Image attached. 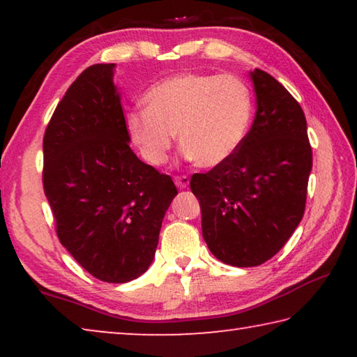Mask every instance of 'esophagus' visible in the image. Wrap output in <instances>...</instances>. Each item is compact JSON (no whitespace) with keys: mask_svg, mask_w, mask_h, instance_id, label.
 I'll list each match as a JSON object with an SVG mask.
<instances>
[{"mask_svg":"<svg viewBox=\"0 0 357 357\" xmlns=\"http://www.w3.org/2000/svg\"><path fill=\"white\" fill-rule=\"evenodd\" d=\"M190 179L189 176H176L174 178V184H176L179 189H185V187H189Z\"/></svg>","mask_w":357,"mask_h":357,"instance_id":"1","label":"esophagus"}]
</instances>
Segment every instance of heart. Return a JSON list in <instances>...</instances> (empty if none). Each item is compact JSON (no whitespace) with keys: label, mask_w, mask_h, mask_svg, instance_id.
Listing matches in <instances>:
<instances>
[{"label":"heart","mask_w":357,"mask_h":357,"mask_svg":"<svg viewBox=\"0 0 357 357\" xmlns=\"http://www.w3.org/2000/svg\"><path fill=\"white\" fill-rule=\"evenodd\" d=\"M144 108L126 114V130L148 164L164 165L178 134L184 155L202 168L228 162L253 119V94L231 74H178L153 84Z\"/></svg>","instance_id":"b5f03b06"}]
</instances>
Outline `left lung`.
<instances>
[{
  "label": "left lung",
  "instance_id": "1",
  "mask_svg": "<svg viewBox=\"0 0 357 357\" xmlns=\"http://www.w3.org/2000/svg\"><path fill=\"white\" fill-rule=\"evenodd\" d=\"M257 114L243 146L190 189L202 208V229L222 263L250 268L285 245L304 215L312 148L307 121L291 94L268 72H250Z\"/></svg>",
  "mask_w": 357,
  "mask_h": 357
}]
</instances>
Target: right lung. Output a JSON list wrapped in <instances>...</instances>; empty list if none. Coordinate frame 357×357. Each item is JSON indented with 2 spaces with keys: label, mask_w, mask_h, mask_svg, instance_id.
Masks as SVG:
<instances>
[{
  "label": "right lung",
  "mask_w": 357,
  "mask_h": 357,
  "mask_svg": "<svg viewBox=\"0 0 357 357\" xmlns=\"http://www.w3.org/2000/svg\"><path fill=\"white\" fill-rule=\"evenodd\" d=\"M114 68L89 66L58 104L44 135V192L75 261L102 282L126 283L153 263L178 190L130 149Z\"/></svg>",
  "instance_id": "add662e5"
}]
</instances>
